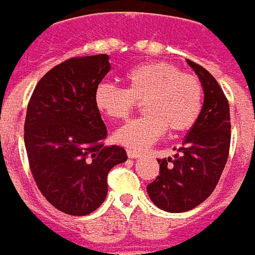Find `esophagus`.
Returning <instances> with one entry per match:
<instances>
[{
	"mask_svg": "<svg viewBox=\"0 0 255 255\" xmlns=\"http://www.w3.org/2000/svg\"><path fill=\"white\" fill-rule=\"evenodd\" d=\"M141 153L137 152V151H133V149H128V156L129 158H131V159H136V158H138Z\"/></svg>",
	"mask_w": 255,
	"mask_h": 255,
	"instance_id": "34e87169",
	"label": "esophagus"
}]
</instances>
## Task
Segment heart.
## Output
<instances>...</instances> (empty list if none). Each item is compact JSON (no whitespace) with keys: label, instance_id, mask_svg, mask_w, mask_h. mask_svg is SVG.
I'll list each match as a JSON object with an SVG mask.
<instances>
[{"label":"heart","instance_id":"obj_1","mask_svg":"<svg viewBox=\"0 0 255 255\" xmlns=\"http://www.w3.org/2000/svg\"><path fill=\"white\" fill-rule=\"evenodd\" d=\"M126 89L102 82L95 90L97 110L111 119L130 117L138 103L145 115L133 119L115 133V141L144 149L170 133L188 131L199 119L203 107L200 79L171 63L152 61L134 67L125 74Z\"/></svg>","mask_w":255,"mask_h":255}]
</instances>
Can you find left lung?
I'll return each mask as SVG.
<instances>
[{
  "label": "left lung",
  "instance_id": "left-lung-1",
  "mask_svg": "<svg viewBox=\"0 0 255 255\" xmlns=\"http://www.w3.org/2000/svg\"><path fill=\"white\" fill-rule=\"evenodd\" d=\"M187 61L203 85V108L174 158L158 159L159 176L147 185L153 203L170 213L191 210L210 196L225 167L231 145L227 96L206 68Z\"/></svg>",
  "mask_w": 255,
  "mask_h": 255
}]
</instances>
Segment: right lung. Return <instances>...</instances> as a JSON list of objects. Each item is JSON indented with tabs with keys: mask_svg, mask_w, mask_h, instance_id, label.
Instances as JSON below:
<instances>
[{
	"mask_svg": "<svg viewBox=\"0 0 255 255\" xmlns=\"http://www.w3.org/2000/svg\"><path fill=\"white\" fill-rule=\"evenodd\" d=\"M110 68L108 55L71 57L39 79L27 106L31 174L45 199L70 216L99 209L108 171L128 159L125 148L106 145L107 128L95 104L96 88Z\"/></svg>",
	"mask_w": 255,
	"mask_h": 255,
	"instance_id": "add662e5",
	"label": "right lung"
}]
</instances>
